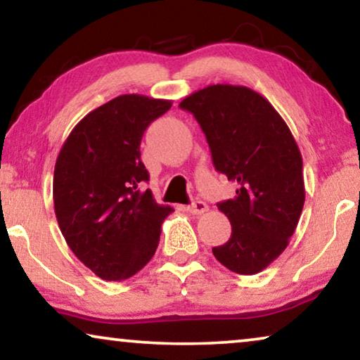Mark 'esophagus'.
<instances>
[{"label": "esophagus", "mask_w": 360, "mask_h": 360, "mask_svg": "<svg viewBox=\"0 0 360 360\" xmlns=\"http://www.w3.org/2000/svg\"><path fill=\"white\" fill-rule=\"evenodd\" d=\"M186 211H188L190 214H205L206 211H208V205H206L205 201L196 200L191 205L186 206Z\"/></svg>", "instance_id": "1"}]
</instances>
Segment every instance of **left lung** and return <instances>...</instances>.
<instances>
[{
  "label": "left lung",
  "mask_w": 360,
  "mask_h": 360,
  "mask_svg": "<svg viewBox=\"0 0 360 360\" xmlns=\"http://www.w3.org/2000/svg\"><path fill=\"white\" fill-rule=\"evenodd\" d=\"M200 122L216 170L238 184L218 210L231 238L214 257L240 275L267 269L287 249L304 205L303 159L277 110L248 86L218 83L180 103Z\"/></svg>",
  "instance_id": "left-lung-1"
}]
</instances>
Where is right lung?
<instances>
[{
  "label": "right lung",
  "instance_id": "add662e5",
  "mask_svg": "<svg viewBox=\"0 0 360 360\" xmlns=\"http://www.w3.org/2000/svg\"><path fill=\"white\" fill-rule=\"evenodd\" d=\"M170 100L121 95L73 127L53 170V210L68 248L93 274L121 282L154 257L174 208L141 190L149 172L141 141Z\"/></svg>",
  "mask_w": 360,
  "mask_h": 360
}]
</instances>
